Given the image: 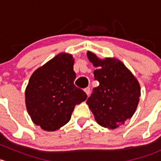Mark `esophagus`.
Returning a JSON list of instances; mask_svg holds the SVG:
<instances>
[{
	"label": "esophagus",
	"mask_w": 161,
	"mask_h": 161,
	"mask_svg": "<svg viewBox=\"0 0 161 161\" xmlns=\"http://www.w3.org/2000/svg\"><path fill=\"white\" fill-rule=\"evenodd\" d=\"M84 91H85V92H86V93L88 96L90 94V87H87V88L84 89Z\"/></svg>",
	"instance_id": "esophagus-1"
}]
</instances>
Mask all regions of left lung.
Wrapping results in <instances>:
<instances>
[{
	"label": "left lung",
	"mask_w": 161,
	"mask_h": 161,
	"mask_svg": "<svg viewBox=\"0 0 161 161\" xmlns=\"http://www.w3.org/2000/svg\"><path fill=\"white\" fill-rule=\"evenodd\" d=\"M87 56L97 68L93 74L99 86L92 90L86 103L99 125L116 129L134 114L140 97L139 84L121 61H102L90 51Z\"/></svg>",
	"instance_id": "left-lung-1"
}]
</instances>
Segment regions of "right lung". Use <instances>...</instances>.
Segmentation results:
<instances>
[{"instance_id": "obj_1", "label": "right lung", "mask_w": 161, "mask_h": 161, "mask_svg": "<svg viewBox=\"0 0 161 161\" xmlns=\"http://www.w3.org/2000/svg\"><path fill=\"white\" fill-rule=\"evenodd\" d=\"M74 59L60 53L34 71L25 90L29 114L36 125L55 131L71 119L75 105L86 100L83 90L74 85Z\"/></svg>"}]
</instances>
